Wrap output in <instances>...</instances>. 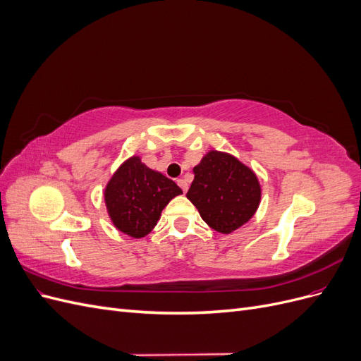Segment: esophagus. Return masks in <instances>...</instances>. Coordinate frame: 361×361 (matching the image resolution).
<instances>
[{
    "label": "esophagus",
    "instance_id": "esophagus-1",
    "mask_svg": "<svg viewBox=\"0 0 361 361\" xmlns=\"http://www.w3.org/2000/svg\"><path fill=\"white\" fill-rule=\"evenodd\" d=\"M178 185L182 188L183 192L188 191V183H187V180H185V179H178Z\"/></svg>",
    "mask_w": 361,
    "mask_h": 361
}]
</instances>
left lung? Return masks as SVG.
I'll return each mask as SVG.
<instances>
[{
    "instance_id": "1",
    "label": "left lung",
    "mask_w": 361,
    "mask_h": 361,
    "mask_svg": "<svg viewBox=\"0 0 361 361\" xmlns=\"http://www.w3.org/2000/svg\"><path fill=\"white\" fill-rule=\"evenodd\" d=\"M187 197L207 226L220 233H231L255 215L260 185L256 174L235 157L211 150L194 167Z\"/></svg>"
}]
</instances>
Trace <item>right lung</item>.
Masks as SVG:
<instances>
[{
	"label": "right lung",
	"mask_w": 361,
	"mask_h": 361,
	"mask_svg": "<svg viewBox=\"0 0 361 361\" xmlns=\"http://www.w3.org/2000/svg\"><path fill=\"white\" fill-rule=\"evenodd\" d=\"M182 190L164 174L146 167L138 157L122 164L105 188L113 224L133 238H143L159 220L169 202Z\"/></svg>",
	"instance_id": "add662e5"
}]
</instances>
